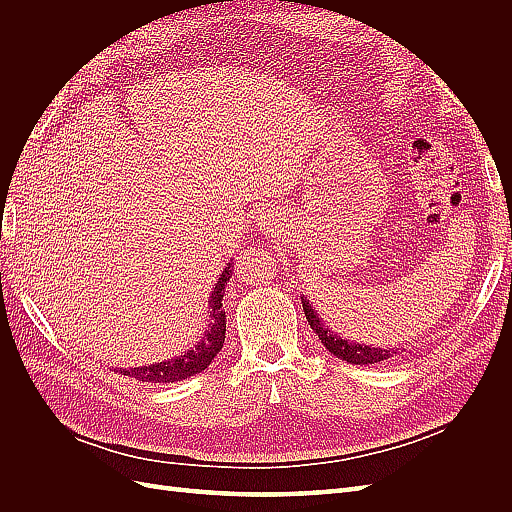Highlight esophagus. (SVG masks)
Returning <instances> with one entry per match:
<instances>
[{"mask_svg":"<svg viewBox=\"0 0 512 512\" xmlns=\"http://www.w3.org/2000/svg\"><path fill=\"white\" fill-rule=\"evenodd\" d=\"M275 224H277V213H273V211H269V209L260 213L258 226H260L262 230H271Z\"/></svg>","mask_w":512,"mask_h":512,"instance_id":"obj_1","label":"esophagus"}]
</instances>
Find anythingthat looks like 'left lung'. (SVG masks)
<instances>
[{"mask_svg": "<svg viewBox=\"0 0 512 512\" xmlns=\"http://www.w3.org/2000/svg\"><path fill=\"white\" fill-rule=\"evenodd\" d=\"M301 303H303V312H305L309 327L314 329V333L318 335V339L324 344V348H327L331 354H335L337 359H342V361L352 363V365H371V363H382L386 359H393V356L399 354L397 350H391V348L389 350L371 348V346L348 342V339L333 335L331 329L324 327L322 318L314 312V307L309 305V301L301 297Z\"/></svg>", "mask_w": 512, "mask_h": 512, "instance_id": "8db88e82", "label": "left lung"}]
</instances>
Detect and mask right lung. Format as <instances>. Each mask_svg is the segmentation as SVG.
<instances>
[{"label":"right lung","instance_id":"obj_1","mask_svg":"<svg viewBox=\"0 0 512 512\" xmlns=\"http://www.w3.org/2000/svg\"><path fill=\"white\" fill-rule=\"evenodd\" d=\"M232 262H228L226 269L222 271L218 284L211 290L209 297V329L203 333V337L198 342L179 356H173V359L156 363V365H143V367H132V369H123V376H130L134 380L141 382H151V384H166V382H179L190 376L200 374L205 371L215 356L220 354L224 346V337H226V312L222 309V299H224V288L228 280L232 277Z\"/></svg>","mask_w":512,"mask_h":512}]
</instances>
